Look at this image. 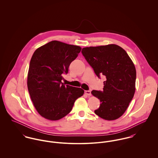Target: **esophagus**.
<instances>
[{
    "instance_id": "1",
    "label": "esophagus",
    "mask_w": 158,
    "mask_h": 158,
    "mask_svg": "<svg viewBox=\"0 0 158 158\" xmlns=\"http://www.w3.org/2000/svg\"><path fill=\"white\" fill-rule=\"evenodd\" d=\"M85 93L88 95V96H90L91 95V92H90V90H85Z\"/></svg>"
}]
</instances>
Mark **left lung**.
<instances>
[{"mask_svg": "<svg viewBox=\"0 0 158 158\" xmlns=\"http://www.w3.org/2000/svg\"><path fill=\"white\" fill-rule=\"evenodd\" d=\"M81 53L97 76L106 78L103 91L91 92L101 102L94 113L105 120L119 118L135 92L136 70L132 60L124 49L115 44L85 47Z\"/></svg>", "mask_w": 158, "mask_h": 158, "instance_id": "8db88e82", "label": "left lung"}]
</instances>
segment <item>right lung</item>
I'll return each instance as SVG.
<instances>
[{
    "label": "right lung",
    "instance_id": "add662e5",
    "mask_svg": "<svg viewBox=\"0 0 158 158\" xmlns=\"http://www.w3.org/2000/svg\"><path fill=\"white\" fill-rule=\"evenodd\" d=\"M81 48L52 41L36 49L29 65L27 87L38 113L50 120H59L70 113L75 101L84 94L80 88L61 82L70 63Z\"/></svg>",
    "mask_w": 158,
    "mask_h": 158
}]
</instances>
